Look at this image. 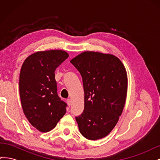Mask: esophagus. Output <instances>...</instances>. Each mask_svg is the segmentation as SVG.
<instances>
[{
  "label": "esophagus",
  "mask_w": 160,
  "mask_h": 160,
  "mask_svg": "<svg viewBox=\"0 0 160 160\" xmlns=\"http://www.w3.org/2000/svg\"><path fill=\"white\" fill-rule=\"evenodd\" d=\"M67 105H68L69 107H70L71 105V100L70 99H67Z\"/></svg>",
  "instance_id": "obj_1"
}]
</instances>
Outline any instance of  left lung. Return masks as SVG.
Segmentation results:
<instances>
[{"instance_id":"obj_1","label":"left lung","mask_w":160,"mask_h":160,"mask_svg":"<svg viewBox=\"0 0 160 160\" xmlns=\"http://www.w3.org/2000/svg\"><path fill=\"white\" fill-rule=\"evenodd\" d=\"M82 77L84 110L75 117L81 133L96 140L105 137L122 115L127 95L128 78L118 57L86 51L70 61Z\"/></svg>"}]
</instances>
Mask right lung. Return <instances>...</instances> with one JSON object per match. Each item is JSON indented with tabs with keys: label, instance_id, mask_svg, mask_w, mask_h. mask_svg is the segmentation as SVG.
<instances>
[{
	"label": "right lung",
	"instance_id": "1",
	"mask_svg": "<svg viewBox=\"0 0 160 160\" xmlns=\"http://www.w3.org/2000/svg\"><path fill=\"white\" fill-rule=\"evenodd\" d=\"M61 50L37 52L27 57L19 78L22 108L33 127L41 132L54 128L67 105L57 94L55 69L68 58Z\"/></svg>",
	"mask_w": 160,
	"mask_h": 160
}]
</instances>
